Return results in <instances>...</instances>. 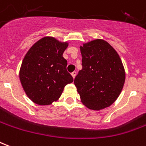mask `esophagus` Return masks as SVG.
<instances>
[{
    "mask_svg": "<svg viewBox=\"0 0 146 146\" xmlns=\"http://www.w3.org/2000/svg\"><path fill=\"white\" fill-rule=\"evenodd\" d=\"M76 74H77V73H76L75 71H73V72L71 73V76L73 77V78H75V76H76Z\"/></svg>",
    "mask_w": 146,
    "mask_h": 146,
    "instance_id": "obj_1",
    "label": "esophagus"
}]
</instances>
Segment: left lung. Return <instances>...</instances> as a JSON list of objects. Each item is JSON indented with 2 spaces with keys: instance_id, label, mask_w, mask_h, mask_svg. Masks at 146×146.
<instances>
[{
  "instance_id": "1",
  "label": "left lung",
  "mask_w": 146,
  "mask_h": 146,
  "mask_svg": "<svg viewBox=\"0 0 146 146\" xmlns=\"http://www.w3.org/2000/svg\"><path fill=\"white\" fill-rule=\"evenodd\" d=\"M82 69L75 78L81 102L91 110L108 108L116 101L126 78L118 52L103 39H94L80 45Z\"/></svg>"
}]
</instances>
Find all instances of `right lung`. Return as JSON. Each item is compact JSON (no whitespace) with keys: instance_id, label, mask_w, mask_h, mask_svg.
I'll return each instance as SVG.
<instances>
[{"instance_id":"add662e5","label":"right lung","mask_w":146,"mask_h":146,"mask_svg":"<svg viewBox=\"0 0 146 146\" xmlns=\"http://www.w3.org/2000/svg\"><path fill=\"white\" fill-rule=\"evenodd\" d=\"M68 42L45 36L26 53L19 69V80L30 100L38 105H49L60 98L65 86L73 82L67 71L63 53Z\"/></svg>"}]
</instances>
